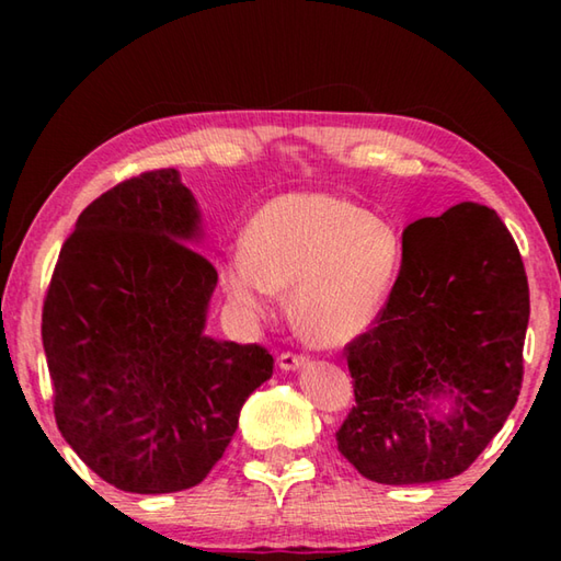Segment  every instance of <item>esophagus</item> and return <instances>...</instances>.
Returning a JSON list of instances; mask_svg holds the SVG:
<instances>
[{
	"instance_id": "obj_1",
	"label": "esophagus",
	"mask_w": 561,
	"mask_h": 561,
	"mask_svg": "<svg viewBox=\"0 0 561 561\" xmlns=\"http://www.w3.org/2000/svg\"><path fill=\"white\" fill-rule=\"evenodd\" d=\"M307 366V358L297 354H282L279 356V368L282 371H297V368Z\"/></svg>"
}]
</instances>
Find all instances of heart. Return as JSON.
<instances>
[{
	"label": "heart",
	"mask_w": 561,
	"mask_h": 561,
	"mask_svg": "<svg viewBox=\"0 0 561 561\" xmlns=\"http://www.w3.org/2000/svg\"><path fill=\"white\" fill-rule=\"evenodd\" d=\"M401 242L391 225L329 193H287L252 217L244 250L222 264L227 301L244 319L270 314L291 291L301 341L346 346L371 329L391 297Z\"/></svg>",
	"instance_id": "obj_1"
}]
</instances>
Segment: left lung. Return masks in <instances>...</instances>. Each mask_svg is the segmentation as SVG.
I'll return each instance as SVG.
<instances>
[{
    "label": "left lung",
    "mask_w": 561,
    "mask_h": 561,
    "mask_svg": "<svg viewBox=\"0 0 561 561\" xmlns=\"http://www.w3.org/2000/svg\"><path fill=\"white\" fill-rule=\"evenodd\" d=\"M403 264L378 324L346 348L356 405L339 450L381 485L468 470L522 388L525 264L495 210L460 203L403 230Z\"/></svg>",
    "instance_id": "left-lung-1"
}]
</instances>
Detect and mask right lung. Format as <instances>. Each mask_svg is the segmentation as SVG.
<instances>
[{
	"instance_id": "1",
	"label": "right lung",
	"mask_w": 561,
	"mask_h": 561,
	"mask_svg": "<svg viewBox=\"0 0 561 561\" xmlns=\"http://www.w3.org/2000/svg\"><path fill=\"white\" fill-rule=\"evenodd\" d=\"M203 242L201 205L168 168L96 197L56 262L42 314L56 425L118 490L203 482L272 378L262 346L205 334L217 272Z\"/></svg>"
}]
</instances>
